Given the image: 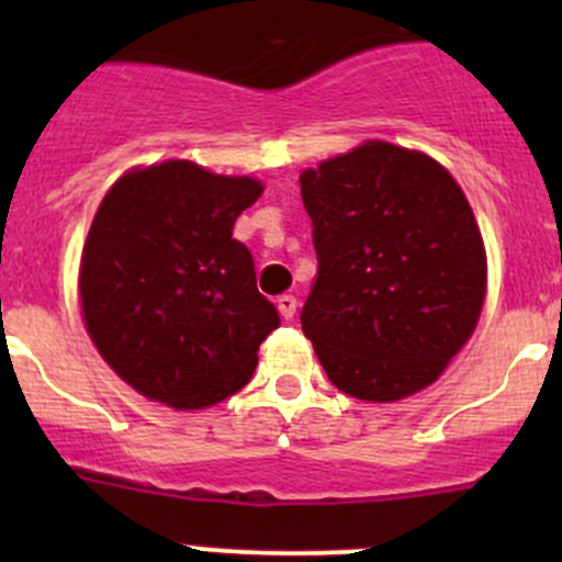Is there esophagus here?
<instances>
[{"instance_id": "34e87169", "label": "esophagus", "mask_w": 562, "mask_h": 562, "mask_svg": "<svg viewBox=\"0 0 562 562\" xmlns=\"http://www.w3.org/2000/svg\"><path fill=\"white\" fill-rule=\"evenodd\" d=\"M296 296H291V293H282L280 299H277V310H280V315L285 317V321H293V315H296Z\"/></svg>"}]
</instances>
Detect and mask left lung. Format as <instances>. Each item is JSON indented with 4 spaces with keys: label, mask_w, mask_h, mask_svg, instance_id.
<instances>
[{
    "label": "left lung",
    "mask_w": 562,
    "mask_h": 562,
    "mask_svg": "<svg viewBox=\"0 0 562 562\" xmlns=\"http://www.w3.org/2000/svg\"><path fill=\"white\" fill-rule=\"evenodd\" d=\"M317 280L302 328L342 394L394 402L438 381L479 323L486 255L440 162L370 140L302 173Z\"/></svg>",
    "instance_id": "obj_1"
}]
</instances>
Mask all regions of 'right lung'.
Masks as SVG:
<instances>
[{"instance_id":"add662e5","label":"right lung","mask_w":562,"mask_h":562,"mask_svg":"<svg viewBox=\"0 0 562 562\" xmlns=\"http://www.w3.org/2000/svg\"><path fill=\"white\" fill-rule=\"evenodd\" d=\"M263 187L168 160L108 190L81 258V307L100 356L155 402L198 411L252 378L280 313L258 293L234 223Z\"/></svg>"}]
</instances>
